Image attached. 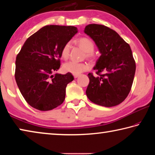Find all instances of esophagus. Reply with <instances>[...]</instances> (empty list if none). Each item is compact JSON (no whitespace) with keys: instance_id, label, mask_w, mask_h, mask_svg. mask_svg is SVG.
Instances as JSON below:
<instances>
[{"instance_id":"obj_1","label":"esophagus","mask_w":155,"mask_h":155,"mask_svg":"<svg viewBox=\"0 0 155 155\" xmlns=\"http://www.w3.org/2000/svg\"><path fill=\"white\" fill-rule=\"evenodd\" d=\"M73 76H74V77L75 78H77V77H79L80 74H73Z\"/></svg>"}]
</instances>
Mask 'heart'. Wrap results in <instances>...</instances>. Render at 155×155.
Returning a JSON list of instances; mask_svg holds the SVG:
<instances>
[{"label": "heart", "instance_id": "1", "mask_svg": "<svg viewBox=\"0 0 155 155\" xmlns=\"http://www.w3.org/2000/svg\"><path fill=\"white\" fill-rule=\"evenodd\" d=\"M75 42L78 46L81 47L84 51L86 52L85 56L87 58L90 59H94L96 58L95 54L94 53L95 45L93 41L90 38L83 37L78 39L75 41ZM70 44L68 42L65 44L62 48L61 55L64 59H68L70 56ZM89 65L85 63H77L75 61H69L65 63L63 65V70L66 72L72 73V74H80L84 71H86L89 69Z\"/></svg>", "mask_w": 155, "mask_h": 155}]
</instances>
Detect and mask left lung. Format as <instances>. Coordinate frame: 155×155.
Segmentation results:
<instances>
[{"label": "left lung", "instance_id": "obj_1", "mask_svg": "<svg viewBox=\"0 0 155 155\" xmlns=\"http://www.w3.org/2000/svg\"><path fill=\"white\" fill-rule=\"evenodd\" d=\"M84 32L101 53L94 68L98 76L88 74L87 98L101 106H116L128 96L134 79L136 65L130 47L118 33L104 25H88Z\"/></svg>", "mask_w": 155, "mask_h": 155}]
</instances>
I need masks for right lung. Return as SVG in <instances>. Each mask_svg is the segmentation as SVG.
<instances>
[{
	"mask_svg": "<svg viewBox=\"0 0 155 155\" xmlns=\"http://www.w3.org/2000/svg\"><path fill=\"white\" fill-rule=\"evenodd\" d=\"M78 32L72 26L47 25L28 38L15 60V78L27 103L49 111L63 103L71 73H52L60 68L62 48Z\"/></svg>",
	"mask_w": 155,
	"mask_h": 155,
	"instance_id": "obj_1",
	"label": "right lung"
}]
</instances>
